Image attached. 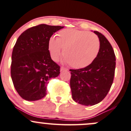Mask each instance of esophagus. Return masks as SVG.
<instances>
[{
    "label": "esophagus",
    "instance_id": "obj_1",
    "mask_svg": "<svg viewBox=\"0 0 131 131\" xmlns=\"http://www.w3.org/2000/svg\"><path fill=\"white\" fill-rule=\"evenodd\" d=\"M60 70H61V71H68V68H64V67H61Z\"/></svg>",
    "mask_w": 131,
    "mask_h": 131
}]
</instances>
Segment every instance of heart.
<instances>
[{"mask_svg": "<svg viewBox=\"0 0 131 131\" xmlns=\"http://www.w3.org/2000/svg\"><path fill=\"white\" fill-rule=\"evenodd\" d=\"M61 48L64 62L79 69L88 67L95 60L100 42L97 36L89 31L65 29L58 32L56 39L52 37L48 41V50L53 60L60 57Z\"/></svg>", "mask_w": 131, "mask_h": 131, "instance_id": "b5f03b06", "label": "heart"}]
</instances>
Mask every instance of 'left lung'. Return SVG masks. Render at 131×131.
<instances>
[{
	"mask_svg": "<svg viewBox=\"0 0 131 131\" xmlns=\"http://www.w3.org/2000/svg\"><path fill=\"white\" fill-rule=\"evenodd\" d=\"M100 48L95 60L85 68L70 69V87L74 101L83 105L100 102L108 93L114 80L115 55L107 38L98 31Z\"/></svg>",
	"mask_w": 131,
	"mask_h": 131,
	"instance_id": "left-lung-1",
	"label": "left lung"
}]
</instances>
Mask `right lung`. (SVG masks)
I'll return each mask as SVG.
<instances>
[{
    "mask_svg": "<svg viewBox=\"0 0 131 131\" xmlns=\"http://www.w3.org/2000/svg\"><path fill=\"white\" fill-rule=\"evenodd\" d=\"M63 26L39 24L27 29L14 46L10 74L19 95L28 101L45 97L51 78L60 73V67L51 60L48 41Z\"/></svg>",
    "mask_w": 131,
    "mask_h": 131,
    "instance_id": "1",
    "label": "right lung"
}]
</instances>
